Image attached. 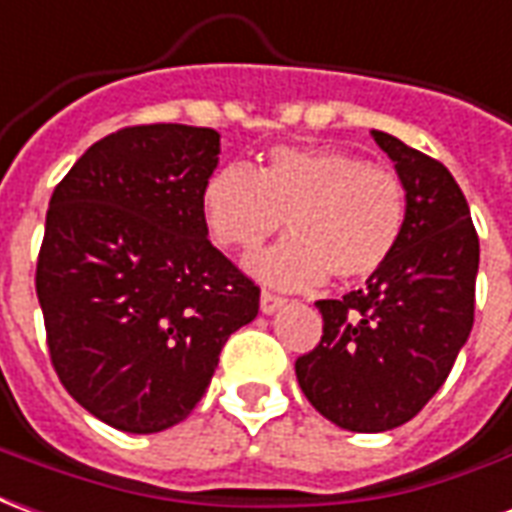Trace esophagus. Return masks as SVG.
Here are the masks:
<instances>
[{
	"instance_id": "obj_1",
	"label": "esophagus",
	"mask_w": 512,
	"mask_h": 512,
	"mask_svg": "<svg viewBox=\"0 0 512 512\" xmlns=\"http://www.w3.org/2000/svg\"><path fill=\"white\" fill-rule=\"evenodd\" d=\"M259 302H261V311L275 313V311H281L283 305H286V297H281V294H275V292H267V289H264L259 297Z\"/></svg>"
}]
</instances>
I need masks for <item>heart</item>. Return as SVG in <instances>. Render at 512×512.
I'll use <instances>...</instances> for the list:
<instances>
[{
  "label": "heart",
  "instance_id": "1",
  "mask_svg": "<svg viewBox=\"0 0 512 512\" xmlns=\"http://www.w3.org/2000/svg\"><path fill=\"white\" fill-rule=\"evenodd\" d=\"M286 218L292 237L256 253L251 272L286 289L316 286L330 272L363 281L401 242L404 179L346 149L275 147L261 171L229 163L204 185V220L223 248L253 251Z\"/></svg>",
  "mask_w": 512,
  "mask_h": 512
}]
</instances>
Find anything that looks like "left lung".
Returning a JSON list of instances; mask_svg holds the SVG:
<instances>
[{
  "label": "left lung",
  "mask_w": 512,
  "mask_h": 512,
  "mask_svg": "<svg viewBox=\"0 0 512 512\" xmlns=\"http://www.w3.org/2000/svg\"><path fill=\"white\" fill-rule=\"evenodd\" d=\"M406 188L395 253L363 289L319 300L322 341L297 357L302 393L327 420L379 434L412 420L445 384L475 322L480 242L453 174L371 130Z\"/></svg>",
  "instance_id": "obj_1"
}]
</instances>
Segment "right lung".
<instances>
[{
	"instance_id": "obj_1",
	"label": "right lung",
	"mask_w": 512,
	"mask_h": 512,
	"mask_svg": "<svg viewBox=\"0 0 512 512\" xmlns=\"http://www.w3.org/2000/svg\"><path fill=\"white\" fill-rule=\"evenodd\" d=\"M220 136L133 125L100 138L48 201L35 289L51 365L89 414L128 434L185 420L259 286L210 242L204 185Z\"/></svg>"
}]
</instances>
